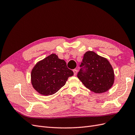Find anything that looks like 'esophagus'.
I'll return each instance as SVG.
<instances>
[{"instance_id": "obj_1", "label": "esophagus", "mask_w": 135, "mask_h": 135, "mask_svg": "<svg viewBox=\"0 0 135 135\" xmlns=\"http://www.w3.org/2000/svg\"><path fill=\"white\" fill-rule=\"evenodd\" d=\"M73 72H74V75H76V73H77V70H76V69H74V70H73Z\"/></svg>"}]
</instances>
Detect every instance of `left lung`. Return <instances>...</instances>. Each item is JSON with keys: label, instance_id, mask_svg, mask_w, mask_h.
Instances as JSON below:
<instances>
[{"label": "left lung", "instance_id": "left-lung-1", "mask_svg": "<svg viewBox=\"0 0 135 135\" xmlns=\"http://www.w3.org/2000/svg\"><path fill=\"white\" fill-rule=\"evenodd\" d=\"M82 67L77 74L84 86L96 93L107 92L114 81V73L109 61L93 51L84 55Z\"/></svg>", "mask_w": 135, "mask_h": 135}]
</instances>
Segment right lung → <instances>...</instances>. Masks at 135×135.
<instances>
[{"label": "right lung", "instance_id": "right-lung-1", "mask_svg": "<svg viewBox=\"0 0 135 135\" xmlns=\"http://www.w3.org/2000/svg\"><path fill=\"white\" fill-rule=\"evenodd\" d=\"M74 73L68 68L64 60L51 54L36 64L31 73L32 87L42 95L48 96L57 92Z\"/></svg>", "mask_w": 135, "mask_h": 135}]
</instances>
